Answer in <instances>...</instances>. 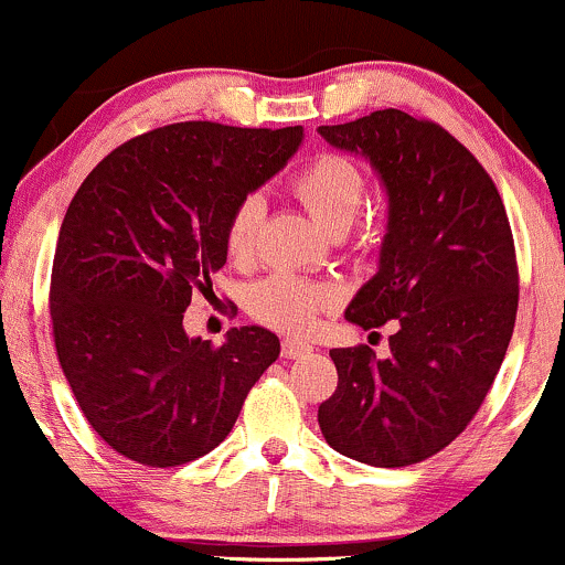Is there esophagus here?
Returning <instances> with one entry per match:
<instances>
[{
    "mask_svg": "<svg viewBox=\"0 0 565 565\" xmlns=\"http://www.w3.org/2000/svg\"><path fill=\"white\" fill-rule=\"evenodd\" d=\"M312 352H315L312 344H307V341L294 339V335L282 339V358L299 360V358H307V354H312Z\"/></svg>",
    "mask_w": 565,
    "mask_h": 565,
    "instance_id": "esophagus-1",
    "label": "esophagus"
}]
</instances>
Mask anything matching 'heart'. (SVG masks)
Segmentation results:
<instances>
[{"label":"heart","mask_w":565,"mask_h":565,"mask_svg":"<svg viewBox=\"0 0 565 565\" xmlns=\"http://www.w3.org/2000/svg\"><path fill=\"white\" fill-rule=\"evenodd\" d=\"M290 192L326 230L341 234L352 224L365 202L367 179L350 157L322 151L290 175ZM266 205L262 194H248L234 205L226 221L224 243L234 262H250L256 253ZM328 285L309 282L299 275H271L256 282L248 294V312L258 322L280 331H307L315 317L333 303Z\"/></svg>","instance_id":"obj_1"}]
</instances>
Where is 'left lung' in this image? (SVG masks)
Returning <instances> with one entry per match:
<instances>
[{
  "mask_svg": "<svg viewBox=\"0 0 565 565\" xmlns=\"http://www.w3.org/2000/svg\"><path fill=\"white\" fill-rule=\"evenodd\" d=\"M363 154L390 194L379 271L347 307L360 328L397 320L390 358L331 350L335 392L317 411L328 446L371 467H408L456 440L483 405L518 315V258L491 175L433 119L382 109L322 125Z\"/></svg>",
  "mask_w": 565,
  "mask_h": 565,
  "instance_id": "1",
  "label": "left lung"
}]
</instances>
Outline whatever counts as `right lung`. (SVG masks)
<instances>
[{
	"label": "right lung",
	"instance_id": "1",
	"mask_svg": "<svg viewBox=\"0 0 565 565\" xmlns=\"http://www.w3.org/2000/svg\"><path fill=\"white\" fill-rule=\"evenodd\" d=\"M296 128L175 122L130 138L82 181L50 277L55 352L90 427L146 467H179L232 433L280 354L258 326L221 347L183 312L226 264V221L294 157Z\"/></svg>",
	"mask_w": 565,
	"mask_h": 565
}]
</instances>
